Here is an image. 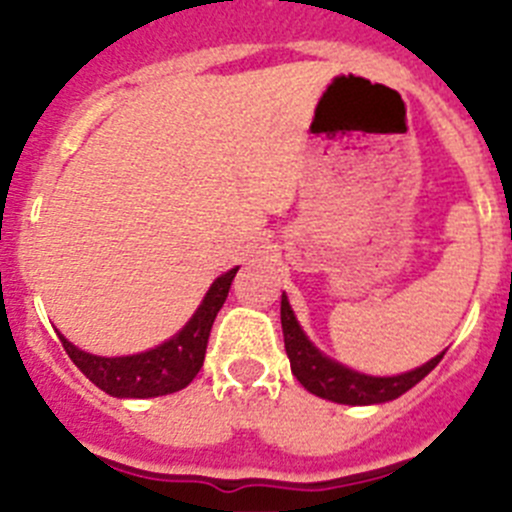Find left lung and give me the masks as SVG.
I'll use <instances>...</instances> for the list:
<instances>
[{"label":"left lung","instance_id":"8db88e82","mask_svg":"<svg viewBox=\"0 0 512 512\" xmlns=\"http://www.w3.org/2000/svg\"><path fill=\"white\" fill-rule=\"evenodd\" d=\"M282 330L284 348H287L289 364H292V374L297 377V382L312 395L330 402H341V405H379V402L395 400V397L405 395L410 387H415L431 369H436L443 356H436L428 364L418 366L413 372L397 374V377H372V374L354 372V369L338 364L330 356H325L320 348L312 346L305 330L297 323L295 312L289 307L287 295H282Z\"/></svg>","mask_w":512,"mask_h":512}]
</instances>
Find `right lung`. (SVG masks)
I'll return each mask as SVG.
<instances>
[{
  "label": "right lung",
  "instance_id": "obj_1",
  "mask_svg": "<svg viewBox=\"0 0 512 512\" xmlns=\"http://www.w3.org/2000/svg\"><path fill=\"white\" fill-rule=\"evenodd\" d=\"M235 271H238V266L223 274V277H217L212 287L207 289L205 300L197 307L192 320L174 338L151 348V351L133 356H94L76 348L63 336L58 338H61L71 361L84 372V377L97 384L99 390H104L107 395L143 400V397L179 392L202 369L212 323H215L217 312H220L225 297H228Z\"/></svg>",
  "mask_w": 512,
  "mask_h": 512
}]
</instances>
